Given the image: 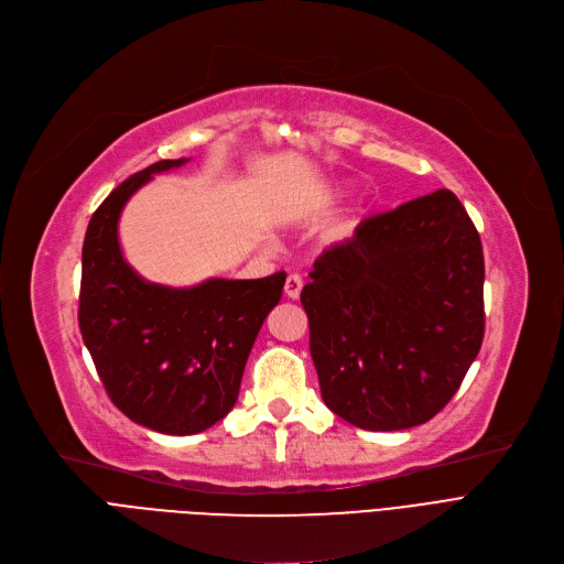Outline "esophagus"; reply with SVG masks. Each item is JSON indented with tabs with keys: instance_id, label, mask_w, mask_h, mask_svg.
Listing matches in <instances>:
<instances>
[{
	"instance_id": "esophagus-1",
	"label": "esophagus",
	"mask_w": 564,
	"mask_h": 564,
	"mask_svg": "<svg viewBox=\"0 0 564 564\" xmlns=\"http://www.w3.org/2000/svg\"><path fill=\"white\" fill-rule=\"evenodd\" d=\"M302 288H304L302 276H300V274H290V276L285 279V297H288V300H300Z\"/></svg>"
}]
</instances>
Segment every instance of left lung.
Segmentation results:
<instances>
[{
	"label": "left lung",
	"mask_w": 564,
	"mask_h": 564,
	"mask_svg": "<svg viewBox=\"0 0 564 564\" xmlns=\"http://www.w3.org/2000/svg\"><path fill=\"white\" fill-rule=\"evenodd\" d=\"M302 290L322 400L370 432L416 427L457 393L485 336L480 235L451 189L324 251Z\"/></svg>",
	"instance_id": "left-lung-1"
}]
</instances>
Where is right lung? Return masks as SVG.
<instances>
[{"instance_id":"1","label":"right lung","mask_w":564,"mask_h":564,"mask_svg":"<svg viewBox=\"0 0 564 564\" xmlns=\"http://www.w3.org/2000/svg\"><path fill=\"white\" fill-rule=\"evenodd\" d=\"M160 160L118 185L88 221L82 247L79 332L111 402L162 434H196L237 402L249 351L279 304L285 272L264 279H207L194 288L143 281L118 245V217Z\"/></svg>"}]
</instances>
